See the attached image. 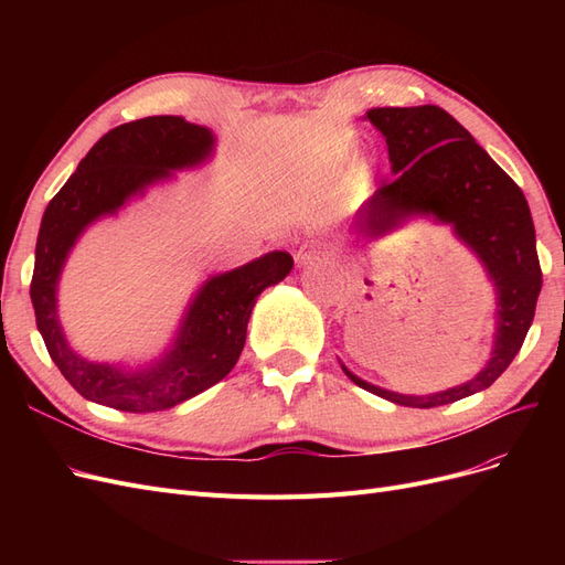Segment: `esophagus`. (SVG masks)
Masks as SVG:
<instances>
[{"instance_id":"1","label":"esophagus","mask_w":565,"mask_h":565,"mask_svg":"<svg viewBox=\"0 0 565 565\" xmlns=\"http://www.w3.org/2000/svg\"><path fill=\"white\" fill-rule=\"evenodd\" d=\"M297 262L301 266H309V264H316V262H324V254H320L318 249H313L311 245H303L299 252H297Z\"/></svg>"}]
</instances>
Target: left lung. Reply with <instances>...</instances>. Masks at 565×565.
Segmentation results:
<instances>
[{
	"mask_svg": "<svg viewBox=\"0 0 565 565\" xmlns=\"http://www.w3.org/2000/svg\"><path fill=\"white\" fill-rule=\"evenodd\" d=\"M367 117L384 134L393 179L365 202L358 231L377 237L409 214L448 221L488 266L498 287L500 318L492 358L478 377L434 396H401L358 380L347 367L344 372L351 382L391 403L448 405L488 388L523 347L542 289L533 216L514 179L450 113L438 106L372 108Z\"/></svg>",
	"mask_w": 565,
	"mask_h": 565,
	"instance_id": "1",
	"label": "left lung"
}]
</instances>
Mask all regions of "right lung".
Returning <instances> with one entry per match:
<instances>
[{
  "mask_svg": "<svg viewBox=\"0 0 565 565\" xmlns=\"http://www.w3.org/2000/svg\"><path fill=\"white\" fill-rule=\"evenodd\" d=\"M210 150L212 131L183 117L134 119L100 136L77 172L46 204L30 297L51 361L87 401L122 413H158L214 386L243 353L256 297L295 266L287 252H270L212 278L188 309L177 347L143 372L125 374L110 365L89 363L67 347L56 318V282L77 235L94 218L122 207L148 183L169 177V169L193 167Z\"/></svg>",
  "mask_w": 565,
  "mask_h": 565,
  "instance_id": "right-lung-1",
  "label": "right lung"
}]
</instances>
